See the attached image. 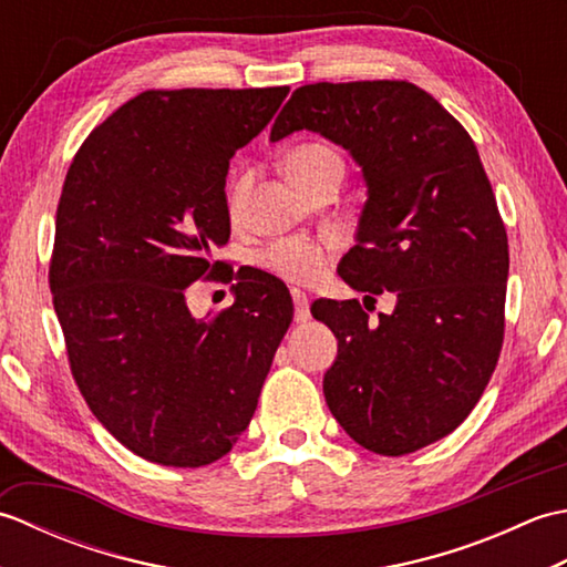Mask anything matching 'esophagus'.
I'll return each mask as SVG.
<instances>
[{"label":"esophagus","instance_id":"1","mask_svg":"<svg viewBox=\"0 0 567 567\" xmlns=\"http://www.w3.org/2000/svg\"><path fill=\"white\" fill-rule=\"evenodd\" d=\"M292 299H295V321L297 323H307L311 319L309 311V297L302 290H292Z\"/></svg>","mask_w":567,"mask_h":567}]
</instances>
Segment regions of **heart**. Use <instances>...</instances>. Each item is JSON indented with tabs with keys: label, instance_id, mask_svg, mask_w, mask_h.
Segmentation results:
<instances>
[{
	"label": "heart",
	"instance_id": "heart-1",
	"mask_svg": "<svg viewBox=\"0 0 567 567\" xmlns=\"http://www.w3.org/2000/svg\"><path fill=\"white\" fill-rule=\"evenodd\" d=\"M287 171H290V177L299 187H305L309 192L327 175L343 173V161L341 155L329 146H321V143H307V146H299L290 155V161H287ZM252 179H256L252 171H244L234 177L231 185H228L226 204L231 216H238L240 209L246 207ZM258 265L265 270H270L272 275L282 277L287 282L309 285L327 272L329 246L307 236L277 238L270 246H265L258 252Z\"/></svg>",
	"mask_w": 567,
	"mask_h": 567
}]
</instances>
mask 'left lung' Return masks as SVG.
I'll use <instances>...</instances> for the list:
<instances>
[{
  "label": "left lung",
  "instance_id": "obj_1",
  "mask_svg": "<svg viewBox=\"0 0 567 567\" xmlns=\"http://www.w3.org/2000/svg\"><path fill=\"white\" fill-rule=\"evenodd\" d=\"M315 131L351 153L365 204L339 275L368 299L315 302L339 339L323 375L336 421L363 449L406 455L449 436L495 372L509 246L467 131L412 82H317L295 90L270 141Z\"/></svg>",
  "mask_w": 567,
  "mask_h": 567
}]
</instances>
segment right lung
<instances>
[{"label":"right lung","mask_w":567,"mask_h":567,"mask_svg":"<svg viewBox=\"0 0 567 567\" xmlns=\"http://www.w3.org/2000/svg\"><path fill=\"white\" fill-rule=\"evenodd\" d=\"M287 87L148 90L72 161L55 216L51 292L92 414L151 463L202 467L258 406L292 299L248 272L234 305L192 317L187 287L231 236L228 161L270 124Z\"/></svg>","instance_id":"add662e5"}]
</instances>
